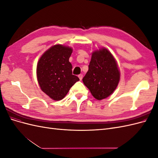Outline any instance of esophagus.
<instances>
[{
    "label": "esophagus",
    "mask_w": 158,
    "mask_h": 158,
    "mask_svg": "<svg viewBox=\"0 0 158 158\" xmlns=\"http://www.w3.org/2000/svg\"><path fill=\"white\" fill-rule=\"evenodd\" d=\"M78 78H79V79H80V80H82V78H83V75H82V74H79V75H78Z\"/></svg>",
    "instance_id": "obj_1"
}]
</instances>
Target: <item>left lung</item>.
I'll return each mask as SVG.
<instances>
[{"label": "left lung", "instance_id": "8db88e82", "mask_svg": "<svg viewBox=\"0 0 158 158\" xmlns=\"http://www.w3.org/2000/svg\"><path fill=\"white\" fill-rule=\"evenodd\" d=\"M120 76L116 59L107 49L102 47L92 52L88 71L82 81L93 97L102 100L113 93Z\"/></svg>", "mask_w": 158, "mask_h": 158}]
</instances>
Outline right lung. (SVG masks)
I'll return each instance as SVG.
<instances>
[{
	"mask_svg": "<svg viewBox=\"0 0 158 158\" xmlns=\"http://www.w3.org/2000/svg\"><path fill=\"white\" fill-rule=\"evenodd\" d=\"M73 48L55 45L41 55L37 64V82L41 89L55 101L63 99L80 79L73 74L69 58Z\"/></svg>",
	"mask_w": 158,
	"mask_h": 158,
	"instance_id": "obj_1",
	"label": "right lung"
}]
</instances>
